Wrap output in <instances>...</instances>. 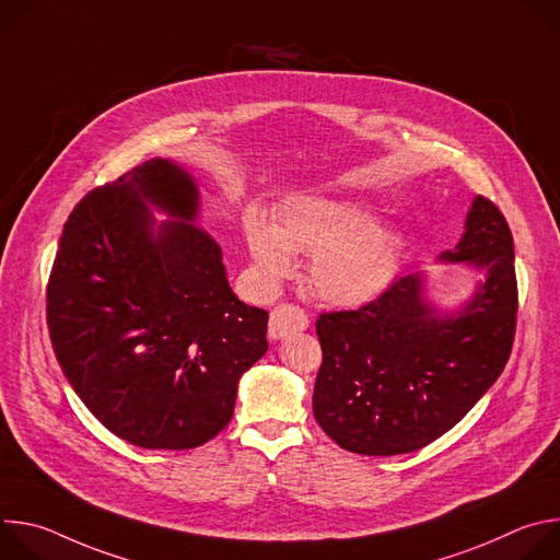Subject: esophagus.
<instances>
[{
    "mask_svg": "<svg viewBox=\"0 0 560 560\" xmlns=\"http://www.w3.org/2000/svg\"><path fill=\"white\" fill-rule=\"evenodd\" d=\"M307 314L294 303H281L270 312V339H288L307 328Z\"/></svg>",
    "mask_w": 560,
    "mask_h": 560,
    "instance_id": "1",
    "label": "esophagus"
}]
</instances>
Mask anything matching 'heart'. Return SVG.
I'll list each match as a JSON object with an SVG mask.
<instances>
[{
  "label": "heart",
  "mask_w": 560,
  "mask_h": 560,
  "mask_svg": "<svg viewBox=\"0 0 560 560\" xmlns=\"http://www.w3.org/2000/svg\"><path fill=\"white\" fill-rule=\"evenodd\" d=\"M246 238L270 285L294 275L296 253H312V288L337 305L376 299L398 266V244L389 232L376 228L363 208L326 197L305 195L285 201L279 223L248 212Z\"/></svg>",
  "instance_id": "b5f03b06"
}]
</instances>
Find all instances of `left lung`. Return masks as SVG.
Listing matches in <instances>:
<instances>
[{
	"mask_svg": "<svg viewBox=\"0 0 560 560\" xmlns=\"http://www.w3.org/2000/svg\"><path fill=\"white\" fill-rule=\"evenodd\" d=\"M447 261L488 272L454 316L423 301L408 275L357 310L322 312L324 361L312 394L316 423L343 450L394 456L452 430L501 376L514 343V238L494 201L476 197Z\"/></svg>",
	"mask_w": 560,
	"mask_h": 560,
	"instance_id": "8db88e82",
	"label": "left lung"
}]
</instances>
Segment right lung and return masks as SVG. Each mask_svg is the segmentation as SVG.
Wrapping results in <instances>:
<instances>
[{
    "label": "right lung",
    "mask_w": 560,
    "mask_h": 560,
    "mask_svg": "<svg viewBox=\"0 0 560 560\" xmlns=\"http://www.w3.org/2000/svg\"><path fill=\"white\" fill-rule=\"evenodd\" d=\"M168 211L158 234L147 203ZM186 171L150 162L74 206L46 285L68 383L119 439L192 450L232 419L236 383L268 350V312L238 301L221 248L197 225Z\"/></svg>",
    "instance_id": "add662e5"
}]
</instances>
